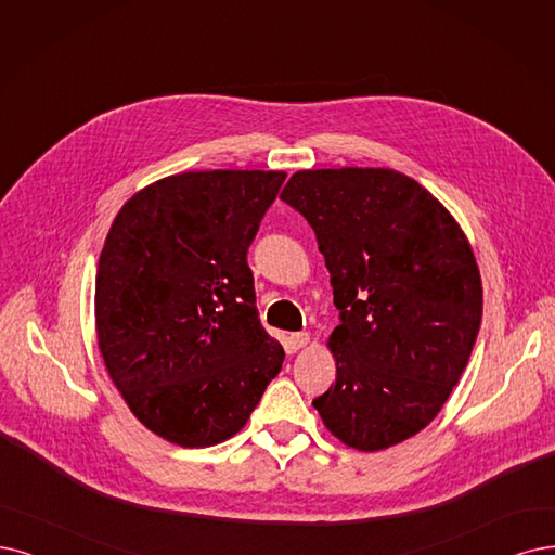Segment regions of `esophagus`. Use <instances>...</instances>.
Returning <instances> with one entry per match:
<instances>
[{
	"label": "esophagus",
	"mask_w": 555,
	"mask_h": 555,
	"mask_svg": "<svg viewBox=\"0 0 555 555\" xmlns=\"http://www.w3.org/2000/svg\"><path fill=\"white\" fill-rule=\"evenodd\" d=\"M309 344V335L307 332H296V335H292V346L298 350V348H305Z\"/></svg>",
	"instance_id": "1"
}]
</instances>
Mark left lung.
<instances>
[{
	"instance_id": "8db88e82",
	"label": "left lung",
	"mask_w": 555,
	"mask_h": 555,
	"mask_svg": "<svg viewBox=\"0 0 555 555\" xmlns=\"http://www.w3.org/2000/svg\"><path fill=\"white\" fill-rule=\"evenodd\" d=\"M280 197L312 225L341 321L327 344L337 380L312 405L344 444L393 447L430 424L469 362L482 317L469 241L389 168L300 170Z\"/></svg>"
}]
</instances>
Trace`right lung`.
<instances>
[{
    "instance_id": "right-lung-1",
    "label": "right lung",
    "mask_w": 555,
    "mask_h": 555,
    "mask_svg": "<svg viewBox=\"0 0 555 555\" xmlns=\"http://www.w3.org/2000/svg\"><path fill=\"white\" fill-rule=\"evenodd\" d=\"M278 170L166 177L118 211L95 280L98 346L143 426L203 449L236 435L284 362L257 312L248 248Z\"/></svg>"
}]
</instances>
